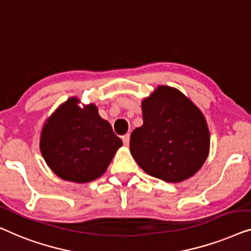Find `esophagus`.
<instances>
[{
	"mask_svg": "<svg viewBox=\"0 0 251 251\" xmlns=\"http://www.w3.org/2000/svg\"><path fill=\"white\" fill-rule=\"evenodd\" d=\"M129 139H130V135L128 133L125 134V135L123 136V142H124L125 146H128V144H129Z\"/></svg>",
	"mask_w": 251,
	"mask_h": 251,
	"instance_id": "1",
	"label": "esophagus"
}]
</instances>
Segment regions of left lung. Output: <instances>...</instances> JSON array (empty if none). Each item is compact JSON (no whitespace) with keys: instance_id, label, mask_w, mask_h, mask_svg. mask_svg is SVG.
I'll return each mask as SVG.
<instances>
[{"instance_id":"left-lung-1","label":"left lung","mask_w":251,"mask_h":251,"mask_svg":"<svg viewBox=\"0 0 251 251\" xmlns=\"http://www.w3.org/2000/svg\"><path fill=\"white\" fill-rule=\"evenodd\" d=\"M143 125L129 150L147 174L169 183L192 177L206 161L210 137L206 118L181 91L159 85L141 103Z\"/></svg>"}]
</instances>
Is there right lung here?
<instances>
[{"mask_svg":"<svg viewBox=\"0 0 251 251\" xmlns=\"http://www.w3.org/2000/svg\"><path fill=\"white\" fill-rule=\"evenodd\" d=\"M79 104V99L72 97L55 109L42 127L40 149L60 178L87 183L104 174L123 141L97 105Z\"/></svg>","mask_w":251,"mask_h":251,"instance_id":"1","label":"right lung"}]
</instances>
